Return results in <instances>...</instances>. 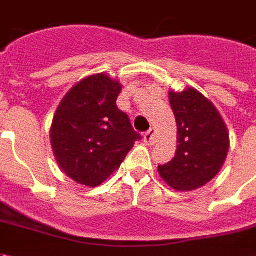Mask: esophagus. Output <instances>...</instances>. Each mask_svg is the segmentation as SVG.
I'll return each mask as SVG.
<instances>
[{
    "instance_id": "1",
    "label": "esophagus",
    "mask_w": 256,
    "mask_h": 256,
    "mask_svg": "<svg viewBox=\"0 0 256 256\" xmlns=\"http://www.w3.org/2000/svg\"><path fill=\"white\" fill-rule=\"evenodd\" d=\"M144 142L146 145H154L156 142V134L155 128H150L144 134Z\"/></svg>"
}]
</instances>
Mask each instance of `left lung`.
Returning a JSON list of instances; mask_svg holds the SVG:
<instances>
[{"label":"left lung","instance_id":"8db88e82","mask_svg":"<svg viewBox=\"0 0 256 256\" xmlns=\"http://www.w3.org/2000/svg\"><path fill=\"white\" fill-rule=\"evenodd\" d=\"M168 100L177 122V150L158 170L168 186L189 192L220 172L229 152V133L214 104L196 89L170 90Z\"/></svg>","mask_w":256,"mask_h":256}]
</instances>
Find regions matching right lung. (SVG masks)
I'll use <instances>...</instances> for the list:
<instances>
[{
    "label": "right lung",
    "instance_id": "1",
    "mask_svg": "<svg viewBox=\"0 0 256 256\" xmlns=\"http://www.w3.org/2000/svg\"><path fill=\"white\" fill-rule=\"evenodd\" d=\"M122 84L106 74L82 79L64 96L50 128L58 167L75 182L98 186L141 138L116 106Z\"/></svg>",
    "mask_w": 256,
    "mask_h": 256
}]
</instances>
